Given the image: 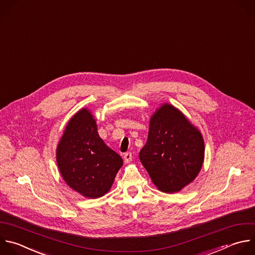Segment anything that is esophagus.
I'll use <instances>...</instances> for the list:
<instances>
[{"instance_id": "esophagus-1", "label": "esophagus", "mask_w": 255, "mask_h": 255, "mask_svg": "<svg viewBox=\"0 0 255 255\" xmlns=\"http://www.w3.org/2000/svg\"><path fill=\"white\" fill-rule=\"evenodd\" d=\"M132 161V154L130 152H127L124 154V162L125 163H130Z\"/></svg>"}]
</instances>
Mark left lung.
<instances>
[{
  "mask_svg": "<svg viewBox=\"0 0 255 255\" xmlns=\"http://www.w3.org/2000/svg\"><path fill=\"white\" fill-rule=\"evenodd\" d=\"M201 132L171 104H162L151 116L148 138L139 158L154 185L176 193L199 174L204 162Z\"/></svg>",
  "mask_w": 255,
  "mask_h": 255,
  "instance_id": "1",
  "label": "left lung"
}]
</instances>
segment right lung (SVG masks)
Masks as SVG:
<instances>
[{
	"mask_svg": "<svg viewBox=\"0 0 255 255\" xmlns=\"http://www.w3.org/2000/svg\"><path fill=\"white\" fill-rule=\"evenodd\" d=\"M60 173L73 190L87 198L105 195L123 165V159L100 138L96 120L87 108L68 122L58 143Z\"/></svg>",
	"mask_w": 255,
	"mask_h": 255,
	"instance_id": "1",
	"label": "right lung"
}]
</instances>
